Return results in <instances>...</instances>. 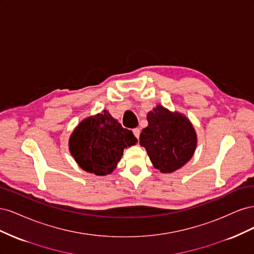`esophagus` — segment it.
I'll list each match as a JSON object with an SVG mask.
<instances>
[{"mask_svg": "<svg viewBox=\"0 0 254 254\" xmlns=\"http://www.w3.org/2000/svg\"><path fill=\"white\" fill-rule=\"evenodd\" d=\"M140 133H141V131H140L139 128H134L133 129V134L135 135V137H136L137 140H139V137H140Z\"/></svg>", "mask_w": 254, "mask_h": 254, "instance_id": "1", "label": "esophagus"}]
</instances>
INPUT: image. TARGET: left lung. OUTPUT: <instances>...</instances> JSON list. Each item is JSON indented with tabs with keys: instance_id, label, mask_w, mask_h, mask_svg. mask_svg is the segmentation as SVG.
<instances>
[{
	"instance_id": "8db88e82",
	"label": "left lung",
	"mask_w": 254,
	"mask_h": 254,
	"mask_svg": "<svg viewBox=\"0 0 254 254\" xmlns=\"http://www.w3.org/2000/svg\"><path fill=\"white\" fill-rule=\"evenodd\" d=\"M147 121L148 126L140 134V145L147 151L153 167L168 174L186 165L197 146V134L190 121L161 105L148 112Z\"/></svg>"
}]
</instances>
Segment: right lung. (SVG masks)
Instances as JSON below:
<instances>
[{
    "label": "right lung",
    "instance_id": "1",
    "mask_svg": "<svg viewBox=\"0 0 254 254\" xmlns=\"http://www.w3.org/2000/svg\"><path fill=\"white\" fill-rule=\"evenodd\" d=\"M137 142L108 110L82 120L68 139V150L80 168L96 176L111 174L124 149Z\"/></svg>",
    "mask_w": 254,
    "mask_h": 254
}]
</instances>
